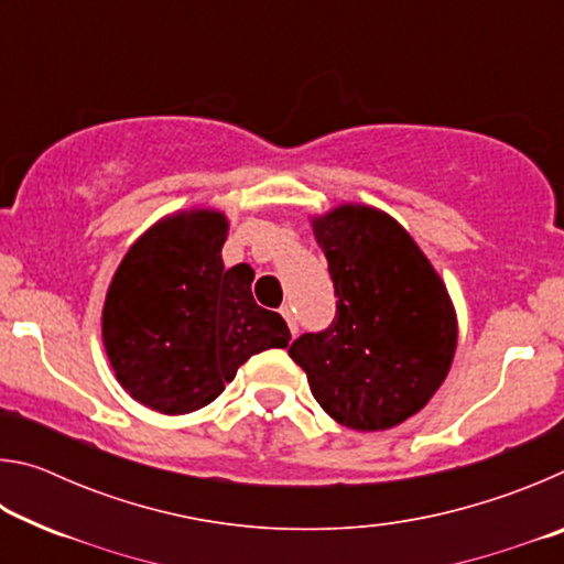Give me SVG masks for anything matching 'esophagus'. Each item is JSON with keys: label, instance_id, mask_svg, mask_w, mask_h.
<instances>
[{"label": "esophagus", "instance_id": "esophagus-1", "mask_svg": "<svg viewBox=\"0 0 564 564\" xmlns=\"http://www.w3.org/2000/svg\"><path fill=\"white\" fill-rule=\"evenodd\" d=\"M281 316L285 318V323H289L291 336H295V333H299V323H295V316H293V308H291V305H283V308H281Z\"/></svg>", "mask_w": 564, "mask_h": 564}]
</instances>
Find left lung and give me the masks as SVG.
Listing matches in <instances>:
<instances>
[{"label": "left lung", "instance_id": "8db88e82", "mask_svg": "<svg viewBox=\"0 0 564 564\" xmlns=\"http://www.w3.org/2000/svg\"><path fill=\"white\" fill-rule=\"evenodd\" d=\"M328 259L338 316L289 348L311 393L360 433L395 427L427 405L451 373L457 313L441 273L393 216L338 204L311 216Z\"/></svg>", "mask_w": 564, "mask_h": 564}]
</instances>
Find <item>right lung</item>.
I'll return each instance as SVG.
<instances>
[{
    "instance_id": "right-lung-1",
    "label": "right lung",
    "mask_w": 564,
    "mask_h": 564,
    "mask_svg": "<svg viewBox=\"0 0 564 564\" xmlns=\"http://www.w3.org/2000/svg\"><path fill=\"white\" fill-rule=\"evenodd\" d=\"M228 218L181 208L129 246L107 289L101 340L119 386L156 413L186 415L224 393L256 352L285 348L289 326L253 301V269H226Z\"/></svg>"
}]
</instances>
